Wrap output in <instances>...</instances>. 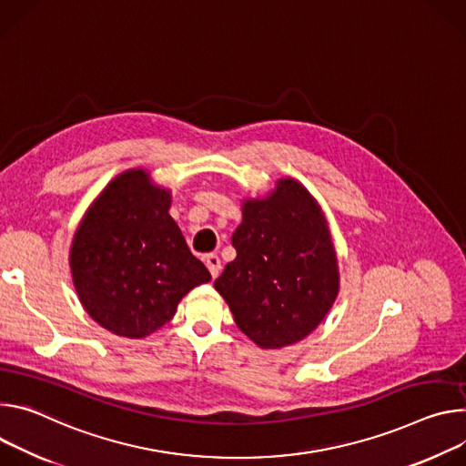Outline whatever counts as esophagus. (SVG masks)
<instances>
[{"mask_svg":"<svg viewBox=\"0 0 466 466\" xmlns=\"http://www.w3.org/2000/svg\"><path fill=\"white\" fill-rule=\"evenodd\" d=\"M205 265H207V268H209V272H211L213 278H218V274H220V270H222V263H220V257H218V255H215V253L207 255V257H205Z\"/></svg>","mask_w":466,"mask_h":466,"instance_id":"esophagus-1","label":"esophagus"}]
</instances>
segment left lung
Instances as JSON below:
<instances>
[{"mask_svg":"<svg viewBox=\"0 0 466 466\" xmlns=\"http://www.w3.org/2000/svg\"><path fill=\"white\" fill-rule=\"evenodd\" d=\"M215 289L238 329L257 346L299 342L326 319L339 294L337 255L317 199L296 179L242 201V222Z\"/></svg>","mask_w":466,"mask_h":466,"instance_id":"8db88e82","label":"left lung"}]
</instances>
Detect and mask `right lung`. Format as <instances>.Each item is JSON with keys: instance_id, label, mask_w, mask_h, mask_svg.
<instances>
[{"instance_id": "obj_1", "label": "right lung", "mask_w": 466, "mask_h": 466, "mask_svg": "<svg viewBox=\"0 0 466 466\" xmlns=\"http://www.w3.org/2000/svg\"><path fill=\"white\" fill-rule=\"evenodd\" d=\"M170 203L168 188L133 168L103 188L74 235L70 268L79 301L118 337L157 331L185 294L211 279L168 215Z\"/></svg>"}]
</instances>
